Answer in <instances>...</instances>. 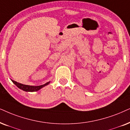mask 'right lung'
<instances>
[{
    "mask_svg": "<svg viewBox=\"0 0 130 130\" xmlns=\"http://www.w3.org/2000/svg\"><path fill=\"white\" fill-rule=\"evenodd\" d=\"M12 81L13 84L15 85L18 88L21 89V90L27 92H33V91H38L41 88H42L43 87H44L45 86L48 85L50 83V82H46V84H43V85H39V86H31V85H24V84H22L20 83H18L17 82L14 81V80H12Z\"/></svg>",
    "mask_w": 130,
    "mask_h": 130,
    "instance_id": "right-lung-1",
    "label": "right lung"
}]
</instances>
